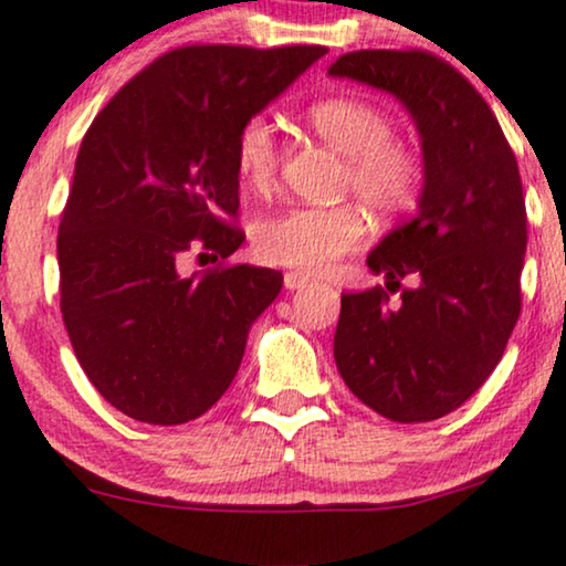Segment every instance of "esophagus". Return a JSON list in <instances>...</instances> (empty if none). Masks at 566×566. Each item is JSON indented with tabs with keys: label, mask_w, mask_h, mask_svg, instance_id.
<instances>
[{
	"label": "esophagus",
	"mask_w": 566,
	"mask_h": 566,
	"mask_svg": "<svg viewBox=\"0 0 566 566\" xmlns=\"http://www.w3.org/2000/svg\"><path fill=\"white\" fill-rule=\"evenodd\" d=\"M305 284H311V276L307 274H300V271H287V274H284V287L287 290H300L305 287Z\"/></svg>",
	"instance_id": "obj_1"
}]
</instances>
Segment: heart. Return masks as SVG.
I'll return each instance as SVG.
<instances>
[{"mask_svg": "<svg viewBox=\"0 0 566 566\" xmlns=\"http://www.w3.org/2000/svg\"><path fill=\"white\" fill-rule=\"evenodd\" d=\"M311 130L345 156L339 190L355 192L370 211L395 217L418 206L428 182L423 151L395 138V123L366 98L334 96L305 112ZM276 127L266 117H248L234 135L232 161L242 185L269 190L279 171ZM366 217L353 203L287 206L263 213L250 227L255 259L271 266L324 271L360 248Z\"/></svg>", "mask_w": 566, "mask_h": 566, "instance_id": "1", "label": "heart"}]
</instances>
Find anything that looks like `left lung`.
I'll list each match as a JSON object with an SVG mask.
<instances>
[{
	"label": "left lung",
	"mask_w": 566,
	"mask_h": 566,
	"mask_svg": "<svg viewBox=\"0 0 566 566\" xmlns=\"http://www.w3.org/2000/svg\"><path fill=\"white\" fill-rule=\"evenodd\" d=\"M402 98L423 138L420 209L368 255L386 287L342 295L334 360L349 391L397 423L468 402L502 360L522 311L527 211L491 106L426 49H360L328 67ZM410 277L397 304L388 297Z\"/></svg>",
	"instance_id": "left-lung-1"
}]
</instances>
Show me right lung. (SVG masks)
Returning <instances> with one entry per match:
<instances>
[{
	"label": "right lung",
	"instance_id": "add662e5",
	"mask_svg": "<svg viewBox=\"0 0 566 566\" xmlns=\"http://www.w3.org/2000/svg\"><path fill=\"white\" fill-rule=\"evenodd\" d=\"M326 52L169 49L85 130L56 234L60 311L88 381L127 418L180 426L230 389L282 290V271L227 263L245 240L234 135ZM188 254L214 266L185 277Z\"/></svg>",
	"mask_w": 566,
	"mask_h": 566
}]
</instances>
